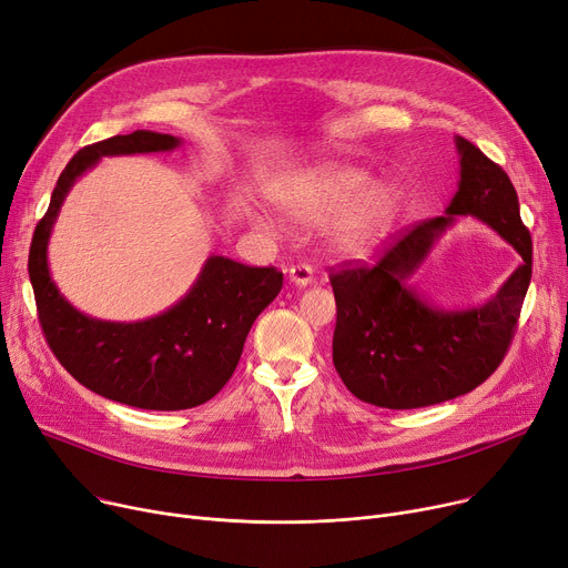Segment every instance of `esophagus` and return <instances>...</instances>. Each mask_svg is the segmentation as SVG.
Here are the masks:
<instances>
[{"instance_id":"esophagus-1","label":"esophagus","mask_w":568,"mask_h":568,"mask_svg":"<svg viewBox=\"0 0 568 568\" xmlns=\"http://www.w3.org/2000/svg\"><path fill=\"white\" fill-rule=\"evenodd\" d=\"M290 281L296 287H308L313 283V268L308 264H294V266H290Z\"/></svg>"}]
</instances>
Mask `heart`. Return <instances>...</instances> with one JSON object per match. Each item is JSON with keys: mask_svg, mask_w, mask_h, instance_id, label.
<instances>
[{"mask_svg": "<svg viewBox=\"0 0 568 568\" xmlns=\"http://www.w3.org/2000/svg\"><path fill=\"white\" fill-rule=\"evenodd\" d=\"M287 212L302 223H332L329 244L343 257H366L396 227L403 193L392 182L354 165H326L304 174L281 193Z\"/></svg>", "mask_w": 568, "mask_h": 568, "instance_id": "b5f03b06", "label": "heart"}]
</instances>
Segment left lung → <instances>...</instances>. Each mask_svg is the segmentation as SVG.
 <instances>
[{"instance_id": "8db88e82", "label": "left lung", "mask_w": 568, "mask_h": 568, "mask_svg": "<svg viewBox=\"0 0 568 568\" xmlns=\"http://www.w3.org/2000/svg\"><path fill=\"white\" fill-rule=\"evenodd\" d=\"M456 149L460 182L444 216L412 227L375 264L332 266L334 366L364 403L414 409L469 394L497 371L514 341L531 281V236L509 174L460 135ZM458 215L490 224L524 262L484 307L444 312L407 288L406 278Z\"/></svg>"}]
</instances>
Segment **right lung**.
<instances>
[{"label": "right lung", "instance_id": "add662e5", "mask_svg": "<svg viewBox=\"0 0 568 568\" xmlns=\"http://www.w3.org/2000/svg\"><path fill=\"white\" fill-rule=\"evenodd\" d=\"M179 138L133 131L82 146L59 174L29 246V281L52 354L89 392L140 409H189L214 398L232 377L255 317L276 300L283 274L212 255L165 313L142 322H103L73 308L50 278L48 239L75 179L101 156L170 152Z\"/></svg>", "mask_w": 568, "mask_h": 568}]
</instances>
